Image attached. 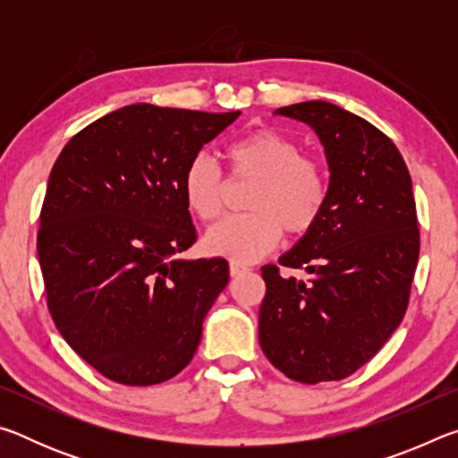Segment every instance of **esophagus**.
Returning a JSON list of instances; mask_svg holds the SVG:
<instances>
[{
  "label": "esophagus",
  "mask_w": 458,
  "mask_h": 458,
  "mask_svg": "<svg viewBox=\"0 0 458 458\" xmlns=\"http://www.w3.org/2000/svg\"><path fill=\"white\" fill-rule=\"evenodd\" d=\"M246 270H248V267L240 265V262H234V260L230 262V275H232V276H238V275H242V273H246Z\"/></svg>",
  "instance_id": "esophagus-1"
}]
</instances>
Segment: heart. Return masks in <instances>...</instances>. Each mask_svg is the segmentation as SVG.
I'll use <instances>...</instances> for the list:
<instances>
[{"label": "heart", "mask_w": 458, "mask_h": 458, "mask_svg": "<svg viewBox=\"0 0 458 458\" xmlns=\"http://www.w3.org/2000/svg\"><path fill=\"white\" fill-rule=\"evenodd\" d=\"M224 157L232 180H254L246 196V214L232 216L208 230L206 250L234 262H252L281 242L283 232L305 236L319 224L329 199V177L323 161L301 153L293 137L259 129L232 141ZM226 180L206 153L185 165L182 191L196 218L212 222L226 204Z\"/></svg>", "instance_id": "obj_1"}]
</instances>
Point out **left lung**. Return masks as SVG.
Masks as SVG:
<instances>
[{
    "instance_id": "1",
    "label": "left lung",
    "mask_w": 458,
    "mask_h": 458,
    "mask_svg": "<svg viewBox=\"0 0 458 458\" xmlns=\"http://www.w3.org/2000/svg\"><path fill=\"white\" fill-rule=\"evenodd\" d=\"M275 113L315 129L331 175L319 224L278 259L307 281L260 268L259 339L286 377L333 382L374 358L406 313L420 252L412 180L392 139L345 108L307 100Z\"/></svg>"
}]
</instances>
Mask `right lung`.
I'll list each match as a JSON object with an SVG mask.
<instances>
[{"label": "right lung", "instance_id": "add662e5", "mask_svg": "<svg viewBox=\"0 0 458 458\" xmlns=\"http://www.w3.org/2000/svg\"><path fill=\"white\" fill-rule=\"evenodd\" d=\"M238 114L129 105L79 131L52 167L38 228L46 303L113 382L161 384L198 350L230 273L224 259H180L198 238L182 177Z\"/></svg>", "mask_w": 458, "mask_h": 458}]
</instances>
